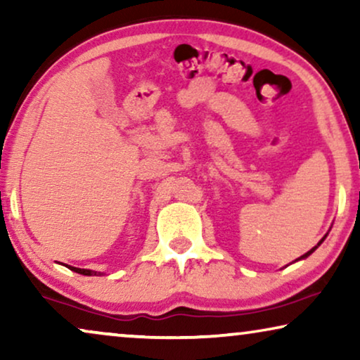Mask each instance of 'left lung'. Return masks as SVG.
<instances>
[{"label":"left lung","instance_id":"1","mask_svg":"<svg viewBox=\"0 0 360 360\" xmlns=\"http://www.w3.org/2000/svg\"><path fill=\"white\" fill-rule=\"evenodd\" d=\"M324 238H326V236H324ZM324 238H323V239H321V240H319V243H318V245H319V244H321V243H323V240H324ZM318 245H314V248H313V249H311V250H308V252H307V254H303V255H302V257H300V259H297V260H302V259H307V257H308V255H309V254H311V252H314V250H316V249H318Z\"/></svg>","mask_w":360,"mask_h":360}]
</instances>
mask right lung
<instances>
[{
	"instance_id": "add662e5",
	"label": "right lung",
	"mask_w": 360,
	"mask_h": 360,
	"mask_svg": "<svg viewBox=\"0 0 360 360\" xmlns=\"http://www.w3.org/2000/svg\"><path fill=\"white\" fill-rule=\"evenodd\" d=\"M68 269L73 270V272L77 274H82V275H103L101 272H95V270H88V269H78V267H70V265H67Z\"/></svg>"
}]
</instances>
